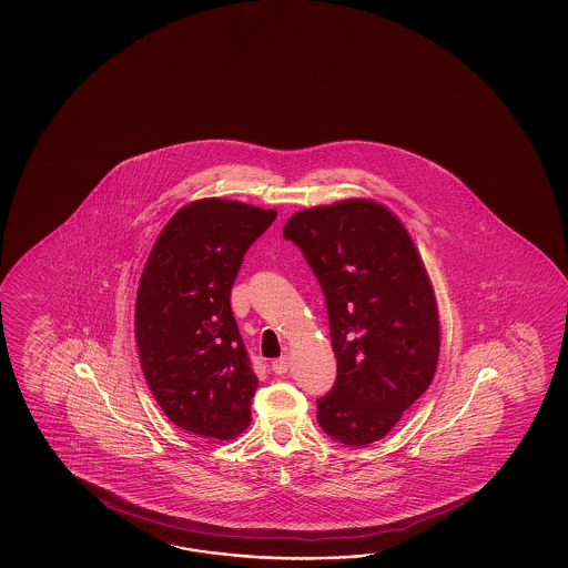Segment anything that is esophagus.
Instances as JSON below:
<instances>
[{
    "mask_svg": "<svg viewBox=\"0 0 568 568\" xmlns=\"http://www.w3.org/2000/svg\"><path fill=\"white\" fill-rule=\"evenodd\" d=\"M290 367V357H280V359H276V362H272V372L274 374L284 375L286 372H288Z\"/></svg>",
    "mask_w": 568,
    "mask_h": 568,
    "instance_id": "1",
    "label": "esophagus"
}]
</instances>
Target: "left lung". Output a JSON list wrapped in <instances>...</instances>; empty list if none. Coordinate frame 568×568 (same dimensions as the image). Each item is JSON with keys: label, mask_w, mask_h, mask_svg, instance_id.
<instances>
[{"label": "left lung", "mask_w": 568, "mask_h": 568, "mask_svg": "<svg viewBox=\"0 0 568 568\" xmlns=\"http://www.w3.org/2000/svg\"><path fill=\"white\" fill-rule=\"evenodd\" d=\"M284 237L321 282L337 357L316 420L343 445H372L435 377L440 321L423 257L402 221L372 199L298 211Z\"/></svg>", "instance_id": "left-lung-1"}]
</instances>
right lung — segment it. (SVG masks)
I'll return each mask as SVG.
<instances>
[{
  "mask_svg": "<svg viewBox=\"0 0 568 568\" xmlns=\"http://www.w3.org/2000/svg\"><path fill=\"white\" fill-rule=\"evenodd\" d=\"M278 211L227 199L179 209L148 255L135 296L145 382L172 423L231 440L252 423L257 377L231 313L247 247Z\"/></svg>",
  "mask_w": 568,
  "mask_h": 568,
  "instance_id": "obj_1",
  "label": "right lung"
}]
</instances>
